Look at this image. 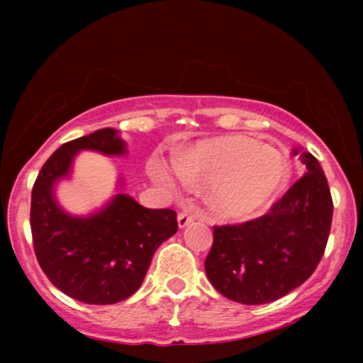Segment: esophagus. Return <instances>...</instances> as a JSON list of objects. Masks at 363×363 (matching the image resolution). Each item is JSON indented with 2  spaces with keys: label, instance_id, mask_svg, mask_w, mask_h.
I'll use <instances>...</instances> for the list:
<instances>
[{
  "label": "esophagus",
  "instance_id": "34e87169",
  "mask_svg": "<svg viewBox=\"0 0 363 363\" xmlns=\"http://www.w3.org/2000/svg\"><path fill=\"white\" fill-rule=\"evenodd\" d=\"M194 222V216L191 213H187V211H181V213L177 215V223H179V228H184L187 227L189 223Z\"/></svg>",
  "mask_w": 363,
  "mask_h": 363
}]
</instances>
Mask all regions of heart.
<instances>
[{
    "label": "heart",
    "mask_w": 363,
    "mask_h": 363,
    "mask_svg": "<svg viewBox=\"0 0 363 363\" xmlns=\"http://www.w3.org/2000/svg\"><path fill=\"white\" fill-rule=\"evenodd\" d=\"M164 162L150 165L153 181L167 189L181 184H210L211 199L227 216H244L259 208L286 179L289 165L278 150L249 136L201 141Z\"/></svg>",
    "instance_id": "b5f03b06"
}]
</instances>
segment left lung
<instances>
[{
    "label": "left lung",
    "instance_id": "1",
    "mask_svg": "<svg viewBox=\"0 0 363 363\" xmlns=\"http://www.w3.org/2000/svg\"><path fill=\"white\" fill-rule=\"evenodd\" d=\"M306 176L272 210L240 225L213 228L208 280L230 301L259 306L301 286L318 268L331 230L333 199L318 158L294 150Z\"/></svg>",
    "mask_w": 363,
    "mask_h": 363
}]
</instances>
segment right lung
<instances>
[{
  "mask_svg": "<svg viewBox=\"0 0 363 363\" xmlns=\"http://www.w3.org/2000/svg\"><path fill=\"white\" fill-rule=\"evenodd\" d=\"M126 155L118 129L104 128L61 145L40 169L32 189L30 228L45 277L68 297L107 306L131 297L143 283L158 245L177 232L176 211L150 210L119 193L86 216L69 215L56 199V186L72 176L78 152Z\"/></svg>",
  "mask_w": 363,
  "mask_h": 363,
  "instance_id": "right-lung-1",
  "label": "right lung"
}]
</instances>
